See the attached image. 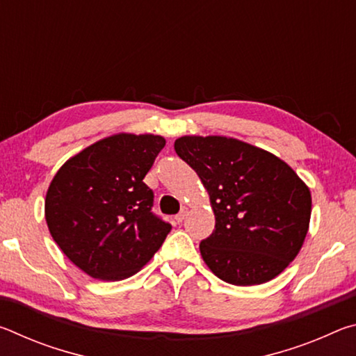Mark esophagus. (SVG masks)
Wrapping results in <instances>:
<instances>
[{"instance_id":"esophagus-1","label":"esophagus","mask_w":356,"mask_h":356,"mask_svg":"<svg viewBox=\"0 0 356 356\" xmlns=\"http://www.w3.org/2000/svg\"><path fill=\"white\" fill-rule=\"evenodd\" d=\"M186 215H188V207L184 206L182 209H180V212L176 216H174V220H176V222H182L185 220Z\"/></svg>"}]
</instances>
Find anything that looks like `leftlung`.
Returning a JSON list of instances; mask_svg holds the SVG:
<instances>
[{
	"label": "left lung",
	"instance_id": "left-lung-1",
	"mask_svg": "<svg viewBox=\"0 0 356 356\" xmlns=\"http://www.w3.org/2000/svg\"><path fill=\"white\" fill-rule=\"evenodd\" d=\"M177 155L209 191L215 229L200 243L220 280L254 286L273 280L308 234L311 193L278 156L226 136H182Z\"/></svg>",
	"mask_w": 356,
	"mask_h": 356
}]
</instances>
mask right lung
I'll list each match as a JSON object with an SVG mask.
<instances>
[{
  "instance_id": "obj_1",
  "label": "right lung",
  "mask_w": 356,
  "mask_h": 356,
  "mask_svg": "<svg viewBox=\"0 0 356 356\" xmlns=\"http://www.w3.org/2000/svg\"><path fill=\"white\" fill-rule=\"evenodd\" d=\"M165 138L119 134L65 161L45 197V220L59 248L95 280L119 281L146 265L171 231L152 212L144 184Z\"/></svg>"
}]
</instances>
